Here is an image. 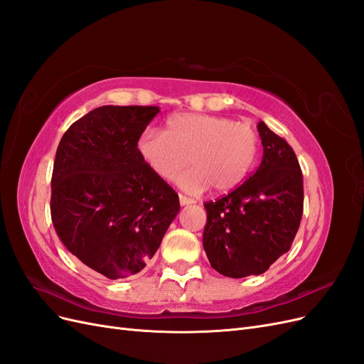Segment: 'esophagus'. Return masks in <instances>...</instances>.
<instances>
[{
    "label": "esophagus",
    "instance_id": "34e87169",
    "mask_svg": "<svg viewBox=\"0 0 364 364\" xmlns=\"http://www.w3.org/2000/svg\"><path fill=\"white\" fill-rule=\"evenodd\" d=\"M179 203H181L182 206H185V205H191V203H194V200H193V199H190V197L183 196V194H179Z\"/></svg>",
    "mask_w": 364,
    "mask_h": 364
}]
</instances>
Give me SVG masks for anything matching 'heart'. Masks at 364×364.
I'll return each mask as SVG.
<instances>
[{"instance_id": "obj_1", "label": "heart", "mask_w": 364, "mask_h": 364, "mask_svg": "<svg viewBox=\"0 0 364 364\" xmlns=\"http://www.w3.org/2000/svg\"><path fill=\"white\" fill-rule=\"evenodd\" d=\"M138 151L149 168L162 179H173L188 162L193 168L178 178L182 190L197 194L214 186L226 193L243 182L259 153V135L249 123L209 114H176L165 132L147 130Z\"/></svg>"}]
</instances>
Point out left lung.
<instances>
[{
	"label": "left lung",
	"instance_id": "left-lung-1",
	"mask_svg": "<svg viewBox=\"0 0 364 364\" xmlns=\"http://www.w3.org/2000/svg\"><path fill=\"white\" fill-rule=\"evenodd\" d=\"M262 159L234 191L206 202L203 249L229 278L261 274L291 247L304 211L299 162L284 138L258 123Z\"/></svg>",
	"mask_w": 364,
	"mask_h": 364
}]
</instances>
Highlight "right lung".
Here are the masks:
<instances>
[{"instance_id": "right-lung-1", "label": "right lung", "mask_w": 364, "mask_h": 364, "mask_svg": "<svg viewBox=\"0 0 364 364\" xmlns=\"http://www.w3.org/2000/svg\"><path fill=\"white\" fill-rule=\"evenodd\" d=\"M158 106H102L65 132L51 178V220L74 257L109 279L141 272L179 213V196L142 161Z\"/></svg>"}]
</instances>
